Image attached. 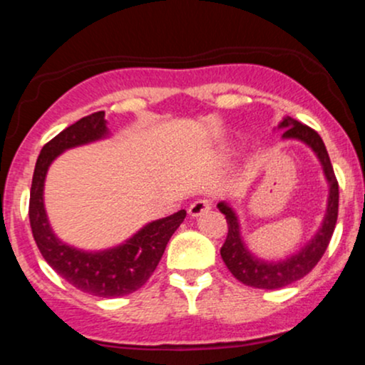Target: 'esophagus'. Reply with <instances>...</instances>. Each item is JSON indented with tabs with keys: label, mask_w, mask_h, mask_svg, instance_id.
Returning <instances> with one entry per match:
<instances>
[{
	"label": "esophagus",
	"mask_w": 365,
	"mask_h": 365,
	"mask_svg": "<svg viewBox=\"0 0 365 365\" xmlns=\"http://www.w3.org/2000/svg\"><path fill=\"white\" fill-rule=\"evenodd\" d=\"M211 207H212V202L209 199H197L190 204V207H188V215L192 217H197L204 215V212H207Z\"/></svg>",
	"instance_id": "1"
}]
</instances>
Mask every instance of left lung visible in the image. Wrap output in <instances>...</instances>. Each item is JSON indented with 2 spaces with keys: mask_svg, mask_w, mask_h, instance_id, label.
<instances>
[{
  "mask_svg": "<svg viewBox=\"0 0 365 365\" xmlns=\"http://www.w3.org/2000/svg\"><path fill=\"white\" fill-rule=\"evenodd\" d=\"M279 128H284L283 139L302 140L317 154L322 170H324L326 180L329 182V199L324 221H322L316 237L295 255L276 262L262 261V259H257L250 254L242 242L240 226H238L235 211L226 202L217 204L220 211L226 217V223H228V235H226L225 244L221 247V257H223L226 267L238 282L247 284V287L264 288V290H276V288H283L287 284L295 283L297 279H302L305 274H309L316 267V264L321 261L326 249H328L331 237H333L338 220V200H340L338 180L334 177L333 165H331L328 150H326L319 133L307 125L290 118V116L283 118Z\"/></svg>",
  "mask_w": 365,
  "mask_h": 365,
  "instance_id": "8db88e82",
  "label": "left lung"
}]
</instances>
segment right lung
<instances>
[{
	"label": "right lung",
	"mask_w": 365,
	"mask_h": 365,
	"mask_svg": "<svg viewBox=\"0 0 365 365\" xmlns=\"http://www.w3.org/2000/svg\"><path fill=\"white\" fill-rule=\"evenodd\" d=\"M106 135L104 111H98L75 121L44 145L32 177L29 220L37 249L65 282L81 292L113 299L139 290L148 282L161 261L171 235L185 220L187 211L182 209L168 217L153 221L123 245L103 252H83L58 240L49 226L43 200L44 178L49 165L63 150Z\"/></svg>",
	"instance_id": "obj_1"
}]
</instances>
